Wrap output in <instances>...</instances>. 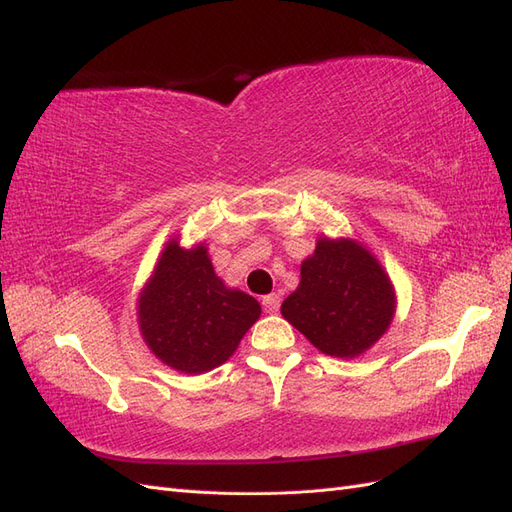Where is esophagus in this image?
<instances>
[{"label":"esophagus","mask_w":512,"mask_h":512,"mask_svg":"<svg viewBox=\"0 0 512 512\" xmlns=\"http://www.w3.org/2000/svg\"><path fill=\"white\" fill-rule=\"evenodd\" d=\"M262 305H265L269 314H275L280 309V297L277 294H267V297H262Z\"/></svg>","instance_id":"1"}]
</instances>
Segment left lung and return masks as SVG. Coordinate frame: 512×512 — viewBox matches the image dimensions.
I'll list each match as a JSON object with an SVG mask.
<instances>
[{
  "instance_id": "8db88e82",
  "label": "left lung",
  "mask_w": 512,
  "mask_h": 512,
  "mask_svg": "<svg viewBox=\"0 0 512 512\" xmlns=\"http://www.w3.org/2000/svg\"><path fill=\"white\" fill-rule=\"evenodd\" d=\"M395 307L389 273L359 239L320 237L282 316L322 354L354 359L389 331Z\"/></svg>"
}]
</instances>
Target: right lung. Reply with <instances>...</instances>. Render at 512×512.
I'll list each match as a JSON object with an SVG mask.
<instances>
[{
	"instance_id": "add662e5",
	"label": "right lung",
	"mask_w": 512,
	"mask_h": 512,
	"mask_svg": "<svg viewBox=\"0 0 512 512\" xmlns=\"http://www.w3.org/2000/svg\"><path fill=\"white\" fill-rule=\"evenodd\" d=\"M260 312L254 297L220 280L205 243L185 250L179 237L166 241L136 299L147 348L181 374H205L226 363Z\"/></svg>"
}]
</instances>
